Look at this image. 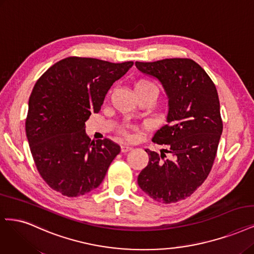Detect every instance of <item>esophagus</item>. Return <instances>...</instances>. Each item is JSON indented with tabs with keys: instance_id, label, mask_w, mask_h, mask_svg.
Listing matches in <instances>:
<instances>
[{
	"instance_id": "obj_1",
	"label": "esophagus",
	"mask_w": 254,
	"mask_h": 254,
	"mask_svg": "<svg viewBox=\"0 0 254 254\" xmlns=\"http://www.w3.org/2000/svg\"><path fill=\"white\" fill-rule=\"evenodd\" d=\"M131 149H132V148H131L130 146H127V145H122L121 146V151L123 153H126V152L130 151Z\"/></svg>"
}]
</instances>
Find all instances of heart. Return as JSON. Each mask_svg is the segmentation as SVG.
<instances>
[{"mask_svg":"<svg viewBox=\"0 0 254 254\" xmlns=\"http://www.w3.org/2000/svg\"><path fill=\"white\" fill-rule=\"evenodd\" d=\"M134 91H135V93L150 91V92H153L156 95V97H157V94H159V89H157V87L152 82L148 81V80H139V81H137L134 84ZM120 132L124 137L131 138V134H130L129 130L127 128H122Z\"/></svg>","mask_w":254,"mask_h":254,"instance_id":"1","label":"heart"}]
</instances>
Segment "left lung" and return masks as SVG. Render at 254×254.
<instances>
[{
	"label": "left lung",
	"mask_w": 254,
	"mask_h": 254,
	"mask_svg": "<svg viewBox=\"0 0 254 254\" xmlns=\"http://www.w3.org/2000/svg\"><path fill=\"white\" fill-rule=\"evenodd\" d=\"M139 71L159 80L168 98L166 125L152 142L167 145L172 159L146 149L149 162L137 184L156 202L170 204L190 196L210 172L223 131L215 85L190 59L135 62Z\"/></svg>",
	"instance_id": "1"
}]
</instances>
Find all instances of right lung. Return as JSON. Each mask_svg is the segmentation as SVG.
<instances>
[{"label":"right lung","mask_w":254,"mask_h":254,"mask_svg":"<svg viewBox=\"0 0 254 254\" xmlns=\"http://www.w3.org/2000/svg\"><path fill=\"white\" fill-rule=\"evenodd\" d=\"M132 65L69 57L37 81L29 98L26 135L37 169L51 189L75 197L101 185L121 147L109 138L91 141L85 122L101 110L112 84Z\"/></svg>","instance_id":"add662e5"}]
</instances>
